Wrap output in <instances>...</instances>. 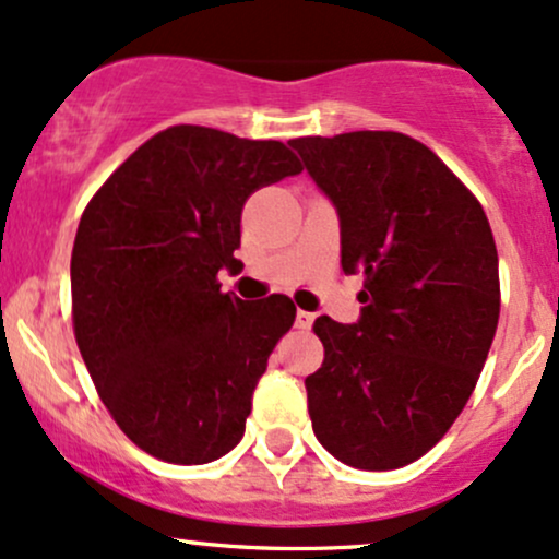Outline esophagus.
I'll return each mask as SVG.
<instances>
[{
    "label": "esophagus",
    "mask_w": 559,
    "mask_h": 559,
    "mask_svg": "<svg viewBox=\"0 0 559 559\" xmlns=\"http://www.w3.org/2000/svg\"><path fill=\"white\" fill-rule=\"evenodd\" d=\"M312 320H316V316H312V312L299 310V312H297V329H310Z\"/></svg>",
    "instance_id": "34e87169"
}]
</instances>
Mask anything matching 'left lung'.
<instances>
[{"instance_id":"1","label":"left lung","mask_w":559,"mask_h":559,"mask_svg":"<svg viewBox=\"0 0 559 559\" xmlns=\"http://www.w3.org/2000/svg\"><path fill=\"white\" fill-rule=\"evenodd\" d=\"M288 144L336 210L344 273L365 275L357 323L316 320L325 357L305 378L312 431L346 465L394 471L449 431L484 370L499 320L489 221L404 133Z\"/></svg>"}]
</instances>
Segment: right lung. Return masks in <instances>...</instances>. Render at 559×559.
<instances>
[{
  "instance_id": "right-lung-1",
  "label": "right lung",
  "mask_w": 559,
  "mask_h": 559,
  "mask_svg": "<svg viewBox=\"0 0 559 559\" xmlns=\"http://www.w3.org/2000/svg\"><path fill=\"white\" fill-rule=\"evenodd\" d=\"M301 173L281 141L173 126L141 144L83 210L70 260L73 325L102 402L152 457L204 465L241 441L267 357L292 329L284 294L243 301L241 207Z\"/></svg>"
}]
</instances>
